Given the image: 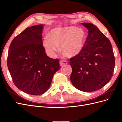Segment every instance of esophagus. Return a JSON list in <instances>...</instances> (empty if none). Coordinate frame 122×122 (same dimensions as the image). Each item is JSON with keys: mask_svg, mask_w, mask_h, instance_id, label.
<instances>
[{"mask_svg": "<svg viewBox=\"0 0 122 122\" xmlns=\"http://www.w3.org/2000/svg\"><path fill=\"white\" fill-rule=\"evenodd\" d=\"M67 64V61H66L62 60V61H60V65L61 66H63Z\"/></svg>", "mask_w": 122, "mask_h": 122, "instance_id": "esophagus-1", "label": "esophagus"}]
</instances>
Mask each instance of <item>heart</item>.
<instances>
[{
	"mask_svg": "<svg viewBox=\"0 0 122 122\" xmlns=\"http://www.w3.org/2000/svg\"><path fill=\"white\" fill-rule=\"evenodd\" d=\"M86 33L81 28L75 26L58 27L51 30L50 37L44 39L43 46L49 56H53L59 49L67 56L72 57L79 54L83 49Z\"/></svg>",
	"mask_w": 122,
	"mask_h": 122,
	"instance_id": "1",
	"label": "heart"
}]
</instances>
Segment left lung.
<instances>
[{
	"label": "left lung",
	"instance_id": "obj_1",
	"mask_svg": "<svg viewBox=\"0 0 122 122\" xmlns=\"http://www.w3.org/2000/svg\"><path fill=\"white\" fill-rule=\"evenodd\" d=\"M88 29L83 49L70 59V80L77 89L85 92L100 90L113 75L115 60L109 39L90 23H81Z\"/></svg>",
	"mask_w": 122,
	"mask_h": 122
}]
</instances>
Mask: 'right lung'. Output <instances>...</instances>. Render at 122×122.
<instances>
[{
	"label": "right lung",
	"instance_id": "obj_1",
	"mask_svg": "<svg viewBox=\"0 0 122 122\" xmlns=\"http://www.w3.org/2000/svg\"><path fill=\"white\" fill-rule=\"evenodd\" d=\"M43 24L26 28L11 42L8 67L16 86L32 95L44 94L61 68L58 59L47 56L43 46Z\"/></svg>",
	"mask_w": 122,
	"mask_h": 122
}]
</instances>
